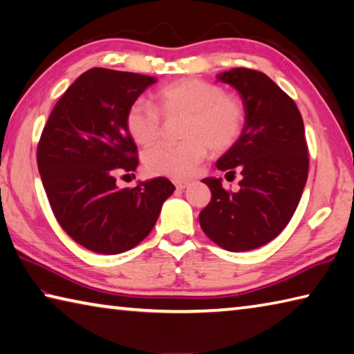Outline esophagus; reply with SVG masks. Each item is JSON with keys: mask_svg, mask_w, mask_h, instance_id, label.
I'll return each mask as SVG.
<instances>
[{"mask_svg": "<svg viewBox=\"0 0 354 354\" xmlns=\"http://www.w3.org/2000/svg\"><path fill=\"white\" fill-rule=\"evenodd\" d=\"M173 184L176 185V189H185L189 185V181H183V179H175Z\"/></svg>", "mask_w": 354, "mask_h": 354, "instance_id": "obj_1", "label": "esophagus"}]
</instances>
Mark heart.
Returning a JSON list of instances; mask_svg holds the SVG:
<instances>
[{"label": "heart", "mask_w": 354, "mask_h": 354, "mask_svg": "<svg viewBox=\"0 0 354 354\" xmlns=\"http://www.w3.org/2000/svg\"><path fill=\"white\" fill-rule=\"evenodd\" d=\"M154 107L131 103L124 128L137 145L149 147L159 139L164 117L183 115L181 142L160 143L143 154V164L154 176L187 178L207 156L230 151L241 140L247 109L241 97L225 92L218 84L200 77H181L160 86L153 95Z\"/></svg>", "instance_id": "heart-1"}]
</instances>
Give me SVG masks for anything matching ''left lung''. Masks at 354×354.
<instances>
[{
    "instance_id": "8db88e82",
    "label": "left lung",
    "mask_w": 354,
    "mask_h": 354,
    "mask_svg": "<svg viewBox=\"0 0 354 354\" xmlns=\"http://www.w3.org/2000/svg\"><path fill=\"white\" fill-rule=\"evenodd\" d=\"M241 93L247 109L243 134L217 160L241 171V190L206 178L212 198L200 212L205 234L227 251H248L273 241L289 223L308 179L309 156L301 113L289 95L262 71L232 68L218 76Z\"/></svg>"
}]
</instances>
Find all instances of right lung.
Returning a JSON list of instances; mask_svg holds the SVG:
<instances>
[{"label": "right lung", "mask_w": 354, "mask_h": 354, "mask_svg": "<svg viewBox=\"0 0 354 354\" xmlns=\"http://www.w3.org/2000/svg\"><path fill=\"white\" fill-rule=\"evenodd\" d=\"M151 76L91 68L57 101L41 131L37 167L53 214L84 248L118 254L139 245L175 190L167 178L118 189L115 175L139 165L124 128L131 103Z\"/></svg>", "instance_id": "1"}]
</instances>
